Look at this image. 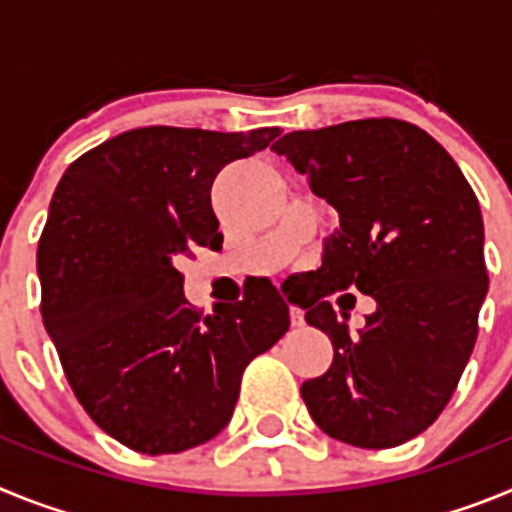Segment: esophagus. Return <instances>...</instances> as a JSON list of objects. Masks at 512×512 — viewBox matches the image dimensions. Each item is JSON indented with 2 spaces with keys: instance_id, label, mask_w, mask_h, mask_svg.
<instances>
[{
  "instance_id": "34e87169",
  "label": "esophagus",
  "mask_w": 512,
  "mask_h": 512,
  "mask_svg": "<svg viewBox=\"0 0 512 512\" xmlns=\"http://www.w3.org/2000/svg\"><path fill=\"white\" fill-rule=\"evenodd\" d=\"M289 320H292L295 328H302V325H305V312H302L300 307H289Z\"/></svg>"
}]
</instances>
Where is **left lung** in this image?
<instances>
[{
  "instance_id": "left-lung-1",
  "label": "left lung",
  "mask_w": 512,
  "mask_h": 512,
  "mask_svg": "<svg viewBox=\"0 0 512 512\" xmlns=\"http://www.w3.org/2000/svg\"><path fill=\"white\" fill-rule=\"evenodd\" d=\"M271 148L338 212L318 297L302 305L333 364L302 384V400L330 438L400 446L441 415L477 341L490 282L477 197L446 148L405 120L295 130ZM348 286L378 302L356 337L322 300Z\"/></svg>"
}]
</instances>
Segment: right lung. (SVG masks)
I'll return each mask as SVG.
<instances>
[{
	"label": "right lung",
	"mask_w": 512,
	"mask_h": 512,
	"mask_svg": "<svg viewBox=\"0 0 512 512\" xmlns=\"http://www.w3.org/2000/svg\"><path fill=\"white\" fill-rule=\"evenodd\" d=\"M279 128L215 133L151 125L92 148L61 176L38 243L43 325L71 390L107 436L179 454L230 423L243 369L289 328L269 279L200 315L176 261L220 248L217 171Z\"/></svg>",
	"instance_id": "add662e5"
}]
</instances>
